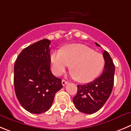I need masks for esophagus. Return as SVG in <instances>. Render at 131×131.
Listing matches in <instances>:
<instances>
[{
	"label": "esophagus",
	"mask_w": 131,
	"mask_h": 131,
	"mask_svg": "<svg viewBox=\"0 0 131 131\" xmlns=\"http://www.w3.org/2000/svg\"><path fill=\"white\" fill-rule=\"evenodd\" d=\"M67 83H68V82H67V81H65L64 79H63V80H62V85H63V86H64V85Z\"/></svg>",
	"instance_id": "1"
}]
</instances>
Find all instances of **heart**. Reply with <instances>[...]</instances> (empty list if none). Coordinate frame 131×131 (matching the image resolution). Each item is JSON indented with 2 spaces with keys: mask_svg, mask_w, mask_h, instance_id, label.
Segmentation results:
<instances>
[{
  "mask_svg": "<svg viewBox=\"0 0 131 131\" xmlns=\"http://www.w3.org/2000/svg\"><path fill=\"white\" fill-rule=\"evenodd\" d=\"M53 72L61 75L71 65V75L78 82L85 83L96 79L105 65L104 57L101 53L81 44H71L63 50H55L51 54Z\"/></svg>",
  "mask_w": 131,
  "mask_h": 131,
  "instance_id": "heart-1",
  "label": "heart"
}]
</instances>
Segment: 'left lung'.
Returning <instances> with one entry per match:
<instances>
[{"label": "left lung", "instance_id": "1", "mask_svg": "<svg viewBox=\"0 0 131 131\" xmlns=\"http://www.w3.org/2000/svg\"><path fill=\"white\" fill-rule=\"evenodd\" d=\"M96 45L100 46L96 42ZM103 56L105 63L102 74L89 83L78 85V92L73 97L75 108L87 114L95 113L104 105L113 88L115 67L107 51Z\"/></svg>", "mask_w": 131, "mask_h": 131}]
</instances>
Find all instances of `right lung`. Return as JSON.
Instances as JSON below:
<instances>
[{
  "label": "right lung",
  "instance_id": "right-lung-1",
  "mask_svg": "<svg viewBox=\"0 0 131 131\" xmlns=\"http://www.w3.org/2000/svg\"><path fill=\"white\" fill-rule=\"evenodd\" d=\"M50 41L45 39L22 51L14 65V87L20 104L27 111L41 114L50 108L61 79L50 70Z\"/></svg>",
  "mask_w": 131,
  "mask_h": 131
}]
</instances>
